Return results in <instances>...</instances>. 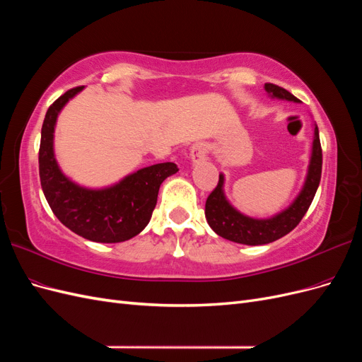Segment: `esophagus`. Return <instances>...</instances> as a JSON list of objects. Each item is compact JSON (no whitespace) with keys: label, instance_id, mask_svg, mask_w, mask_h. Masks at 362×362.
Returning a JSON list of instances; mask_svg holds the SVG:
<instances>
[{"label":"esophagus","instance_id":"esophagus-1","mask_svg":"<svg viewBox=\"0 0 362 362\" xmlns=\"http://www.w3.org/2000/svg\"><path fill=\"white\" fill-rule=\"evenodd\" d=\"M190 158L193 163H199L206 158V146L204 144H194L190 149Z\"/></svg>","mask_w":362,"mask_h":362}]
</instances>
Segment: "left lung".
I'll return each instance as SVG.
<instances>
[{"label": "left lung", "mask_w": 362, "mask_h": 362, "mask_svg": "<svg viewBox=\"0 0 362 362\" xmlns=\"http://www.w3.org/2000/svg\"><path fill=\"white\" fill-rule=\"evenodd\" d=\"M264 89L273 98L278 100H287L298 103L299 100L288 90L282 87L266 83ZM322 178V146L319 137V128L314 125V140H313V152L306 173L305 184L298 194V198L286 210L278 213L270 218H254L245 216L228 202L223 192L225 177L223 173L218 175V182L216 189L210 193L205 202V217L208 225L213 231L226 240H231L235 243L258 246L275 242V240L287 235L290 231L299 225L305 213L314 199L315 192L319 189Z\"/></svg>", "instance_id": "left-lung-1"}]
</instances>
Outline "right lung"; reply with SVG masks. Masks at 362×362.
<instances>
[{"mask_svg": "<svg viewBox=\"0 0 362 362\" xmlns=\"http://www.w3.org/2000/svg\"><path fill=\"white\" fill-rule=\"evenodd\" d=\"M81 90L83 86L63 93L43 119L39 148L42 190L52 213L72 233L96 243H120L144 231L157 205L161 182L178 168L175 163H158L96 190L71 181L54 157V128L62 108Z\"/></svg>", "mask_w": 362, "mask_h": 362, "instance_id": "1", "label": "right lung"}]
</instances>
